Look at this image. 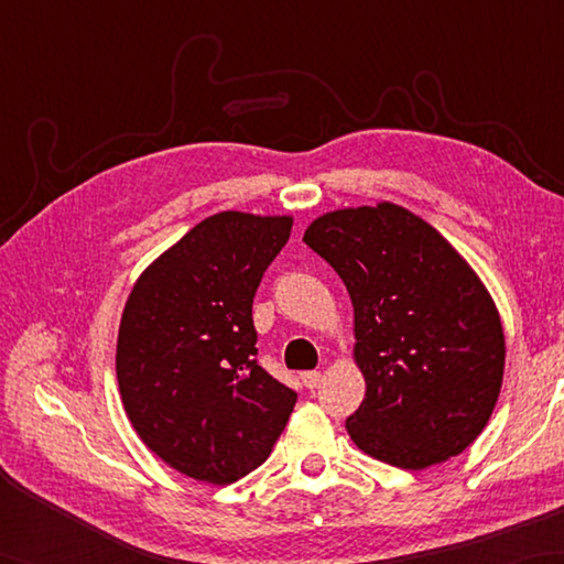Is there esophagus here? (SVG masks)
Wrapping results in <instances>:
<instances>
[{
    "instance_id": "1",
    "label": "esophagus",
    "mask_w": 564,
    "mask_h": 564,
    "mask_svg": "<svg viewBox=\"0 0 564 564\" xmlns=\"http://www.w3.org/2000/svg\"><path fill=\"white\" fill-rule=\"evenodd\" d=\"M301 380H303V386H305L307 390H315V388H319L322 373H319V370H307V373L301 376Z\"/></svg>"
}]
</instances>
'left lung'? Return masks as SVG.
I'll return each instance as SVG.
<instances>
[{
	"mask_svg": "<svg viewBox=\"0 0 564 564\" xmlns=\"http://www.w3.org/2000/svg\"><path fill=\"white\" fill-rule=\"evenodd\" d=\"M354 305V361L366 380L346 419L370 458L424 470L482 434L505 378L492 295L455 247L398 203L341 208L305 230Z\"/></svg>",
	"mask_w": 564,
	"mask_h": 564,
	"instance_id": "obj_1",
	"label": "left lung"
}]
</instances>
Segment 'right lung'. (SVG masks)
I'll return each instance as SVG.
<instances>
[{
	"instance_id": "right-lung-1",
	"label": "right lung",
	"mask_w": 564,
	"mask_h": 564,
	"mask_svg": "<svg viewBox=\"0 0 564 564\" xmlns=\"http://www.w3.org/2000/svg\"><path fill=\"white\" fill-rule=\"evenodd\" d=\"M291 215L223 210L140 273L116 344L142 443L194 480L230 485L269 458L297 394L257 364L251 303Z\"/></svg>"
}]
</instances>
